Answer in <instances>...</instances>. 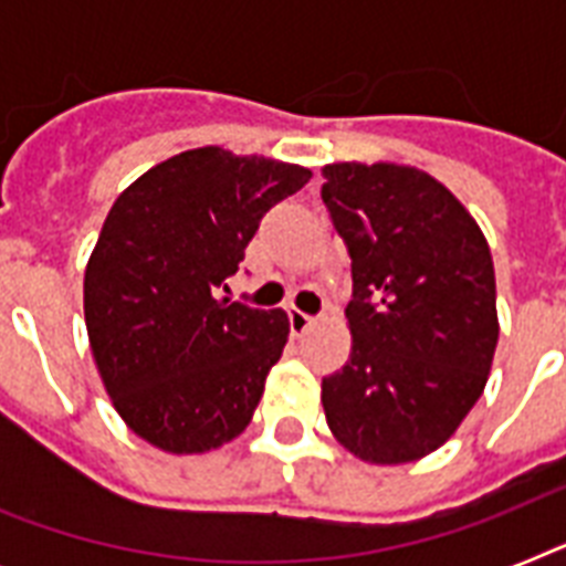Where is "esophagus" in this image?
<instances>
[{"label":"esophagus","mask_w":566,"mask_h":566,"mask_svg":"<svg viewBox=\"0 0 566 566\" xmlns=\"http://www.w3.org/2000/svg\"><path fill=\"white\" fill-rule=\"evenodd\" d=\"M287 319H291V332L293 335H305L314 323H317V317H311V314H305V311L293 308L291 314H287Z\"/></svg>","instance_id":"1"}]
</instances>
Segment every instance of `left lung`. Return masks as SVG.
Instances as JSON below:
<instances>
[{
	"label": "left lung",
	"mask_w": 566,
	"mask_h": 566,
	"mask_svg": "<svg viewBox=\"0 0 566 566\" xmlns=\"http://www.w3.org/2000/svg\"><path fill=\"white\" fill-rule=\"evenodd\" d=\"M323 176L353 258V353L323 378L328 429L367 464H408L443 447L488 385L500 340L491 249L429 172L344 161Z\"/></svg>",
	"instance_id": "1"
}]
</instances>
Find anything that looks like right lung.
<instances>
[{"mask_svg":"<svg viewBox=\"0 0 566 566\" xmlns=\"http://www.w3.org/2000/svg\"><path fill=\"white\" fill-rule=\"evenodd\" d=\"M311 170L202 146L117 196L84 270V323L126 426L176 455L247 429L291 335L284 311L220 296L258 222Z\"/></svg>","mask_w":566,"mask_h":566,"instance_id":"add662e5","label":"right lung"}]
</instances>
